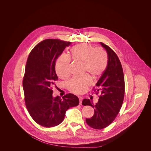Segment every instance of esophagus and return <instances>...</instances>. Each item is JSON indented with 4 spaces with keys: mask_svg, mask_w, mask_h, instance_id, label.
Listing matches in <instances>:
<instances>
[{
    "mask_svg": "<svg viewBox=\"0 0 151 151\" xmlns=\"http://www.w3.org/2000/svg\"><path fill=\"white\" fill-rule=\"evenodd\" d=\"M79 104L81 105V102H82V101H83V97H79Z\"/></svg>",
    "mask_w": 151,
    "mask_h": 151,
    "instance_id": "34e87169",
    "label": "esophagus"
}]
</instances>
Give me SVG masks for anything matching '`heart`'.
I'll return each mask as SVG.
<instances>
[{"label": "heart", "mask_w": 151, "mask_h": 151, "mask_svg": "<svg viewBox=\"0 0 151 151\" xmlns=\"http://www.w3.org/2000/svg\"><path fill=\"white\" fill-rule=\"evenodd\" d=\"M71 55L76 62L83 64V73H89L94 79H97L104 73L108 65L106 52L102 49H96L89 44L75 45L70 49ZM70 59L65 55H61L57 60L55 71L61 79L67 78L70 75L69 65ZM92 83L88 76L82 78H73L67 83L69 91L75 93L81 94L86 91Z\"/></svg>", "instance_id": "obj_1"}]
</instances>
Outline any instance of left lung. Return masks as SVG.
Returning <instances> with one entry per match:
<instances>
[{"label":"left lung","mask_w":151,"mask_h":151,"mask_svg":"<svg viewBox=\"0 0 151 151\" xmlns=\"http://www.w3.org/2000/svg\"><path fill=\"white\" fill-rule=\"evenodd\" d=\"M106 51L108 65L105 72L93 90L96 94H100L97 103L94 105L89 99H84L83 105L93 108L92 117L86 118V123L94 129L108 127L114 121L122 107L124 96V79L121 62L115 52L108 45L100 42Z\"/></svg>","instance_id":"1"}]
</instances>
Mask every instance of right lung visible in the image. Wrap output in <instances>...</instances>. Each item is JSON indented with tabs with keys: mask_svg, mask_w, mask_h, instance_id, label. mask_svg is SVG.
<instances>
[{
	"mask_svg": "<svg viewBox=\"0 0 151 151\" xmlns=\"http://www.w3.org/2000/svg\"><path fill=\"white\" fill-rule=\"evenodd\" d=\"M71 43L59 39L45 40L32 49L27 59L22 81L25 105L33 120L45 127L59 124L66 111L79 105L78 97L73 94L62 99L52 96V87L57 88L56 60Z\"/></svg>",
	"mask_w": 151,
	"mask_h": 151,
	"instance_id": "right-lung-1",
	"label": "right lung"
}]
</instances>
